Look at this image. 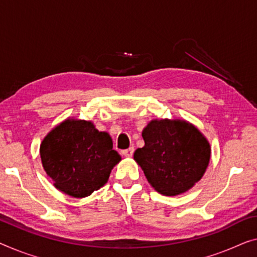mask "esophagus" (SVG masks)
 Wrapping results in <instances>:
<instances>
[{
    "label": "esophagus",
    "mask_w": 257,
    "mask_h": 257,
    "mask_svg": "<svg viewBox=\"0 0 257 257\" xmlns=\"http://www.w3.org/2000/svg\"><path fill=\"white\" fill-rule=\"evenodd\" d=\"M122 155H123L124 157H132L133 155H134V148H129V149H127V150H123L122 151Z\"/></svg>",
    "instance_id": "1"
}]
</instances>
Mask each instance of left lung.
Segmentation results:
<instances>
[{
	"instance_id": "1",
	"label": "left lung",
	"mask_w": 257,
	"mask_h": 257,
	"mask_svg": "<svg viewBox=\"0 0 257 257\" xmlns=\"http://www.w3.org/2000/svg\"><path fill=\"white\" fill-rule=\"evenodd\" d=\"M145 145L134 159L158 193L175 196L200 181L211 149L205 137L186 121L153 120L142 133Z\"/></svg>"
}]
</instances>
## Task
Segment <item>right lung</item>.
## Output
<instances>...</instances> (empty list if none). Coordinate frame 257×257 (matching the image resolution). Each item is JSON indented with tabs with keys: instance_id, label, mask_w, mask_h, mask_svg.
I'll list each match as a JSON object with an SVG mask.
<instances>
[{
	"instance_id": "obj_1",
	"label": "right lung",
	"mask_w": 257,
	"mask_h": 257,
	"mask_svg": "<svg viewBox=\"0 0 257 257\" xmlns=\"http://www.w3.org/2000/svg\"><path fill=\"white\" fill-rule=\"evenodd\" d=\"M40 157L56 188L77 198L104 186L121 160L108 134L84 120H66L53 129L40 145Z\"/></svg>"
}]
</instances>
